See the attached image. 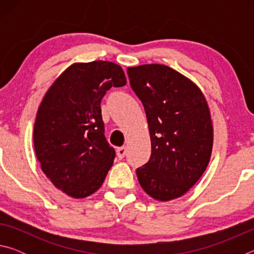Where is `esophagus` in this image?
<instances>
[{
  "mask_svg": "<svg viewBox=\"0 0 254 254\" xmlns=\"http://www.w3.org/2000/svg\"><path fill=\"white\" fill-rule=\"evenodd\" d=\"M127 153V149L126 147H121V148H118L117 150V156L119 159H123L124 156H126Z\"/></svg>",
  "mask_w": 254,
  "mask_h": 254,
  "instance_id": "esophagus-1",
  "label": "esophagus"
}]
</instances>
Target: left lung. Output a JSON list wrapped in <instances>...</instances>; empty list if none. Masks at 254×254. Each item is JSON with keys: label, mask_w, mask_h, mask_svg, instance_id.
<instances>
[{"label": "left lung", "mask_w": 254, "mask_h": 254, "mask_svg": "<svg viewBox=\"0 0 254 254\" xmlns=\"http://www.w3.org/2000/svg\"><path fill=\"white\" fill-rule=\"evenodd\" d=\"M130 85L147 114L151 156L136 169L152 198L168 201L198 182L213 149L209 109L198 86L168 66L128 67Z\"/></svg>", "instance_id": "obj_1"}]
</instances>
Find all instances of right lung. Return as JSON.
I'll return each instance as SVG.
<instances>
[{"instance_id": "obj_1", "label": "right lung", "mask_w": 254, "mask_h": 254, "mask_svg": "<svg viewBox=\"0 0 254 254\" xmlns=\"http://www.w3.org/2000/svg\"><path fill=\"white\" fill-rule=\"evenodd\" d=\"M127 78L111 62L72 64L50 86L37 112L33 144L41 169L74 198L95 192L113 165L115 150L104 135L101 101Z\"/></svg>"}]
</instances>
